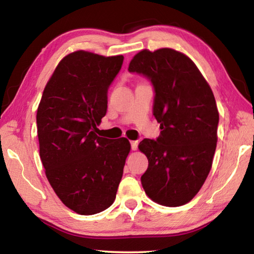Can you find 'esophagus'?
Listing matches in <instances>:
<instances>
[{
  "label": "esophagus",
  "mask_w": 254,
  "mask_h": 254,
  "mask_svg": "<svg viewBox=\"0 0 254 254\" xmlns=\"http://www.w3.org/2000/svg\"><path fill=\"white\" fill-rule=\"evenodd\" d=\"M137 144H139V141H131V149L132 150H136L137 149Z\"/></svg>",
  "instance_id": "esophagus-1"
}]
</instances>
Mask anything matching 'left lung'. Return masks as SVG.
<instances>
[{
    "instance_id": "left-lung-1",
    "label": "left lung",
    "mask_w": 254,
    "mask_h": 254,
    "mask_svg": "<svg viewBox=\"0 0 254 254\" xmlns=\"http://www.w3.org/2000/svg\"><path fill=\"white\" fill-rule=\"evenodd\" d=\"M128 71L152 83L153 115L161 128L157 140L139 144L149 161L141 177L145 194L169 207L187 204L212 168L218 126L214 94L192 60L170 48L141 50Z\"/></svg>"
}]
</instances>
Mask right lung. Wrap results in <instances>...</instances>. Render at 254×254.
I'll return each instance as SVG.
<instances>
[{
  "instance_id": "add662e5",
  "label": "right lung",
  "mask_w": 254,
  "mask_h": 254,
  "mask_svg": "<svg viewBox=\"0 0 254 254\" xmlns=\"http://www.w3.org/2000/svg\"><path fill=\"white\" fill-rule=\"evenodd\" d=\"M122 55L78 50L64 57L47 83L37 111L40 158L59 199L80 215L113 204L131 145L127 137L96 134L107 111V91Z\"/></svg>"
}]
</instances>
